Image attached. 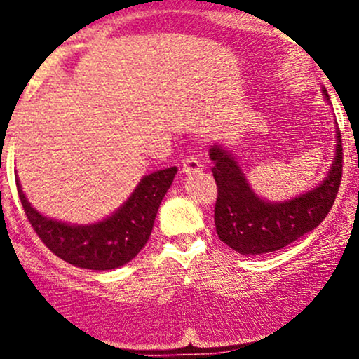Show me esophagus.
Here are the masks:
<instances>
[{
	"label": "esophagus",
	"mask_w": 359,
	"mask_h": 359,
	"mask_svg": "<svg viewBox=\"0 0 359 359\" xmlns=\"http://www.w3.org/2000/svg\"><path fill=\"white\" fill-rule=\"evenodd\" d=\"M201 166L203 165L200 161H198V158L187 156V158H184V161H182V173H184V175H191V173L200 172Z\"/></svg>",
	"instance_id": "34e87169"
}]
</instances>
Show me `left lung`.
Here are the masks:
<instances>
[{
  "label": "left lung",
  "mask_w": 359,
  "mask_h": 359,
  "mask_svg": "<svg viewBox=\"0 0 359 359\" xmlns=\"http://www.w3.org/2000/svg\"><path fill=\"white\" fill-rule=\"evenodd\" d=\"M327 97V90H323ZM337 126V147L332 168L313 191L288 201L269 203L257 196L229 151L210 147L212 173L217 182L215 229L220 241L243 255L281 250L316 229L334 206L342 180V139Z\"/></svg>",
  "instance_id": "1"
}]
</instances>
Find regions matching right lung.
<instances>
[{
    "instance_id": "1",
    "label": "right lung",
    "mask_w": 359,
    "mask_h": 359,
    "mask_svg": "<svg viewBox=\"0 0 359 359\" xmlns=\"http://www.w3.org/2000/svg\"><path fill=\"white\" fill-rule=\"evenodd\" d=\"M175 173L177 166H170L146 175L125 205L102 222L90 226H71L41 215L24 196L19 179L15 182L29 224L46 247L76 267L107 271L125 266L146 247Z\"/></svg>"
}]
</instances>
